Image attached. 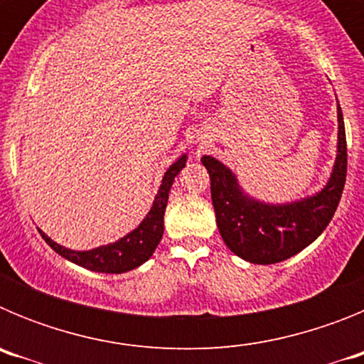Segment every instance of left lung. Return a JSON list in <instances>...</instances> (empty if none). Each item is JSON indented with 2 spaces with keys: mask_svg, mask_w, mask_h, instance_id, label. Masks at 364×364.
Wrapping results in <instances>:
<instances>
[{
  "mask_svg": "<svg viewBox=\"0 0 364 364\" xmlns=\"http://www.w3.org/2000/svg\"><path fill=\"white\" fill-rule=\"evenodd\" d=\"M337 159L328 184L314 197L290 204L273 205L250 198L224 164L213 156H202L211 178L218 231L235 255L253 264H275L302 252L326 230L345 189L348 162L341 107H337Z\"/></svg>",
  "mask_w": 364,
  "mask_h": 364,
  "instance_id": "1",
  "label": "left lung"
}]
</instances>
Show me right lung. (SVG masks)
Masks as SVG:
<instances>
[{
	"mask_svg": "<svg viewBox=\"0 0 364 364\" xmlns=\"http://www.w3.org/2000/svg\"><path fill=\"white\" fill-rule=\"evenodd\" d=\"M186 159L188 156L182 154L173 166H169L147 217L144 218L142 224L136 230L125 235L124 239L107 244V246L95 247V250H89V252H74V250H67V247L50 240L41 230L40 235L54 252L60 253L63 259L70 260L74 264L82 266V268L92 269V272L98 273H124L138 268L153 255L160 239H162L164 213H166L167 198H169V189H171L175 176L186 166Z\"/></svg>",
	"mask_w": 364,
	"mask_h": 364,
	"instance_id": "right-lung-1",
	"label": "right lung"
}]
</instances>
